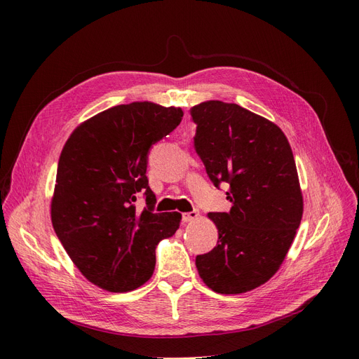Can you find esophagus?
I'll list each match as a JSON object with an SVG mask.
<instances>
[{
  "label": "esophagus",
  "mask_w": 359,
  "mask_h": 359,
  "mask_svg": "<svg viewBox=\"0 0 359 359\" xmlns=\"http://www.w3.org/2000/svg\"><path fill=\"white\" fill-rule=\"evenodd\" d=\"M199 217V212L194 210V211H190V212H186L182 214V222L184 223H190V222H194Z\"/></svg>",
  "instance_id": "34e87169"
}]
</instances>
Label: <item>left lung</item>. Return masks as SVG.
<instances>
[{"label": "left lung", "mask_w": 359, "mask_h": 359, "mask_svg": "<svg viewBox=\"0 0 359 359\" xmlns=\"http://www.w3.org/2000/svg\"><path fill=\"white\" fill-rule=\"evenodd\" d=\"M194 149L217 189L226 182L229 212H210L219 229L211 252L196 256L203 283L244 293L273 277L302 219V194L287 137L240 104L203 102L190 109Z\"/></svg>", "instance_id": "8db88e82"}]
</instances>
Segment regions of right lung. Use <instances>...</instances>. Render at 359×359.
<instances>
[{"mask_svg":"<svg viewBox=\"0 0 359 359\" xmlns=\"http://www.w3.org/2000/svg\"><path fill=\"white\" fill-rule=\"evenodd\" d=\"M184 112L151 102L118 104L86 119L67 139L50 203L52 226L81 273L111 292L142 286L156 247L177 232L180 212H154L149 148L175 130ZM146 198L142 212L134 202Z\"/></svg>","mask_w":359,"mask_h":359,"instance_id":"obj_1","label":"right lung"}]
</instances>
